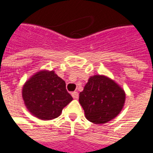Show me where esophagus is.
<instances>
[{
  "label": "esophagus",
  "mask_w": 153,
  "mask_h": 153,
  "mask_svg": "<svg viewBox=\"0 0 153 153\" xmlns=\"http://www.w3.org/2000/svg\"><path fill=\"white\" fill-rule=\"evenodd\" d=\"M71 96H72V97H73L74 99H78L79 98V94L77 91L72 92V93H71Z\"/></svg>",
  "instance_id": "34e87169"
}]
</instances>
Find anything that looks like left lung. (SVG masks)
<instances>
[{"mask_svg": "<svg viewBox=\"0 0 153 153\" xmlns=\"http://www.w3.org/2000/svg\"><path fill=\"white\" fill-rule=\"evenodd\" d=\"M125 101V93L120 85L105 76L90 77L79 102L85 118L94 123H105L120 114Z\"/></svg>", "mask_w": 153, "mask_h": 153, "instance_id": "obj_1", "label": "left lung"}]
</instances>
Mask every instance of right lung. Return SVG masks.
<instances>
[{"label": "right lung", "instance_id": "add662e5", "mask_svg": "<svg viewBox=\"0 0 153 153\" xmlns=\"http://www.w3.org/2000/svg\"><path fill=\"white\" fill-rule=\"evenodd\" d=\"M23 100L30 113L43 120H53L72 100L66 83L53 71L37 72L25 82Z\"/></svg>", "mask_w": 153, "mask_h": 153}]
</instances>
